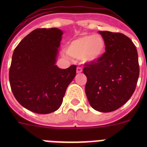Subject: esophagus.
Instances as JSON below:
<instances>
[{
  "label": "esophagus",
  "instance_id": "1",
  "mask_svg": "<svg viewBox=\"0 0 147 147\" xmlns=\"http://www.w3.org/2000/svg\"><path fill=\"white\" fill-rule=\"evenodd\" d=\"M82 72V69L81 67H78L77 68H76V73H77V74H80V73Z\"/></svg>",
  "mask_w": 147,
  "mask_h": 147
}]
</instances>
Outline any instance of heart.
<instances>
[{"instance_id":"heart-1","label":"heart","mask_w":147,"mask_h":147,"mask_svg":"<svg viewBox=\"0 0 147 147\" xmlns=\"http://www.w3.org/2000/svg\"><path fill=\"white\" fill-rule=\"evenodd\" d=\"M105 42L99 35L85 34L70 41L65 48L66 54L71 58L82 59L85 63L96 62L105 53Z\"/></svg>"}]
</instances>
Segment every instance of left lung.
<instances>
[{
    "label": "left lung",
    "mask_w": 147,
    "mask_h": 147,
    "mask_svg": "<svg viewBox=\"0 0 147 147\" xmlns=\"http://www.w3.org/2000/svg\"><path fill=\"white\" fill-rule=\"evenodd\" d=\"M98 33L105 40L106 51L83 69L87 76L85 93L94 110L109 113L124 105L134 93L139 76L138 57L126 35L108 31Z\"/></svg>",
    "instance_id": "obj_1"
}]
</instances>
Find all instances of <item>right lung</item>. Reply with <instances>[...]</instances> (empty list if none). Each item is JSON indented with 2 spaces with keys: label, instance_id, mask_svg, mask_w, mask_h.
<instances>
[{
  "label": "right lung",
  "instance_id": "1",
  "mask_svg": "<svg viewBox=\"0 0 147 147\" xmlns=\"http://www.w3.org/2000/svg\"><path fill=\"white\" fill-rule=\"evenodd\" d=\"M62 34L57 28H37L13 52L9 75L11 91L32 112L48 114L57 110L76 76V65L62 69L56 65Z\"/></svg>",
  "mask_w": 147,
  "mask_h": 147
}]
</instances>
